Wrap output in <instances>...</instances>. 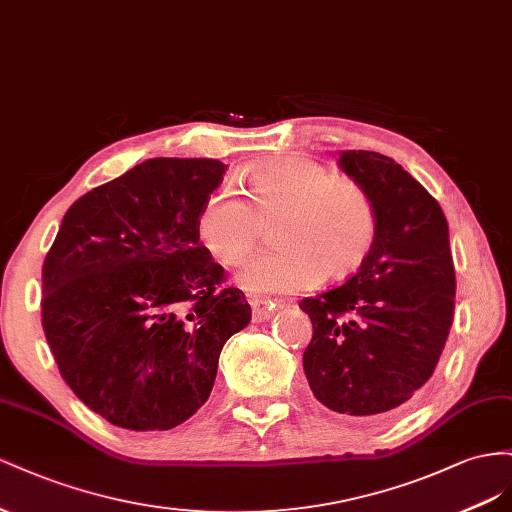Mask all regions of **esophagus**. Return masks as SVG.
I'll return each instance as SVG.
<instances>
[{
    "mask_svg": "<svg viewBox=\"0 0 512 512\" xmlns=\"http://www.w3.org/2000/svg\"><path fill=\"white\" fill-rule=\"evenodd\" d=\"M248 300H251L255 321H266L276 313V309H279V302H274L264 296H248Z\"/></svg>",
    "mask_w": 512,
    "mask_h": 512,
    "instance_id": "34e87169",
    "label": "esophagus"
}]
</instances>
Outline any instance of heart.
Instances as JSON below:
<instances>
[{
    "mask_svg": "<svg viewBox=\"0 0 512 512\" xmlns=\"http://www.w3.org/2000/svg\"><path fill=\"white\" fill-rule=\"evenodd\" d=\"M248 201L227 186L203 199L197 233L223 264H238L255 246L259 218L276 216L279 248L257 253L240 268L244 287L261 294H296L354 274L377 238V210L360 182L330 175L317 160L281 156L244 171Z\"/></svg>",
    "mask_w": 512,
    "mask_h": 512,
    "instance_id": "b5f03b06",
    "label": "heart"
}]
</instances>
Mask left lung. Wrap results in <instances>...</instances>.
Masks as SVG:
<instances>
[{"label": "left lung", "mask_w": 512, "mask_h": 512, "mask_svg": "<svg viewBox=\"0 0 512 512\" xmlns=\"http://www.w3.org/2000/svg\"><path fill=\"white\" fill-rule=\"evenodd\" d=\"M339 165L371 195L377 238L343 285L300 302L313 324L302 364L328 410L394 414L429 382L452 326L448 223L440 203L392 158L347 150Z\"/></svg>", "instance_id": "obj_1"}]
</instances>
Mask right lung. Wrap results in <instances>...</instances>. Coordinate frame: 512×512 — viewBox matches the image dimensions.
Wrapping results in <instances>:
<instances>
[{"label":"right lung","instance_id":"add662e5","mask_svg":"<svg viewBox=\"0 0 512 512\" xmlns=\"http://www.w3.org/2000/svg\"><path fill=\"white\" fill-rule=\"evenodd\" d=\"M227 165L150 158L68 208L42 264V330L70 390L111 425L167 431L208 401L218 356L251 321L199 242Z\"/></svg>","mask_w":512,"mask_h":512}]
</instances>
